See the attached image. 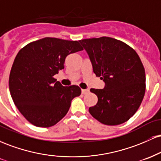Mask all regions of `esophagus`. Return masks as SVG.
<instances>
[{
    "label": "esophagus",
    "instance_id": "obj_1",
    "mask_svg": "<svg viewBox=\"0 0 161 161\" xmlns=\"http://www.w3.org/2000/svg\"><path fill=\"white\" fill-rule=\"evenodd\" d=\"M88 92H89V90L88 89H82V95H86V94H88Z\"/></svg>",
    "mask_w": 161,
    "mask_h": 161
}]
</instances>
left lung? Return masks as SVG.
<instances>
[{
    "instance_id": "1",
    "label": "left lung",
    "mask_w": 161,
    "mask_h": 161,
    "mask_svg": "<svg viewBox=\"0 0 161 161\" xmlns=\"http://www.w3.org/2000/svg\"><path fill=\"white\" fill-rule=\"evenodd\" d=\"M91 60L94 73L105 82L104 89L91 88L97 103L88 109L100 123L116 125L136 114L145 93V72L136 51L121 41L110 38L79 41Z\"/></svg>"
}]
</instances>
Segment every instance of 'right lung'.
<instances>
[{"label": "right lung", "mask_w": 161, "mask_h": 161, "mask_svg": "<svg viewBox=\"0 0 161 161\" xmlns=\"http://www.w3.org/2000/svg\"><path fill=\"white\" fill-rule=\"evenodd\" d=\"M77 41L47 38L20 49L11 68L9 88L19 111L30 123L47 128L62 119L72 100L81 95L78 86H63L54 78L70 53L82 51Z\"/></svg>", "instance_id": "obj_1"}]
</instances>
